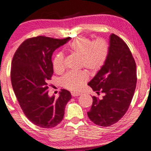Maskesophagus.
I'll use <instances>...</instances> for the list:
<instances>
[{"label": "esophagus", "mask_w": 151, "mask_h": 151, "mask_svg": "<svg viewBox=\"0 0 151 151\" xmlns=\"http://www.w3.org/2000/svg\"><path fill=\"white\" fill-rule=\"evenodd\" d=\"M80 93H73V92H72L71 93V96H73V97H76V96H80Z\"/></svg>", "instance_id": "34e87169"}]
</instances>
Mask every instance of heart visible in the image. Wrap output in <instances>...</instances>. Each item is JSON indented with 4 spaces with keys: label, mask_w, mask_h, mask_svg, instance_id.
Segmentation results:
<instances>
[{
    "label": "heart",
    "mask_w": 151,
    "mask_h": 151,
    "mask_svg": "<svg viewBox=\"0 0 151 151\" xmlns=\"http://www.w3.org/2000/svg\"><path fill=\"white\" fill-rule=\"evenodd\" d=\"M69 50L73 54L80 57L81 66L92 73H96L106 63L109 55V46L102 39L91 42L86 37H78L70 43ZM53 67L55 71L60 73L65 69V56L62 52L55 55L53 59ZM88 80L85 72L70 71L62 78L64 87L74 92H78Z\"/></svg>",
    "instance_id": "heart-1"
}]
</instances>
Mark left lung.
<instances>
[{
	"label": "left lung",
	"mask_w": 151,
	"mask_h": 151,
	"mask_svg": "<svg viewBox=\"0 0 151 151\" xmlns=\"http://www.w3.org/2000/svg\"><path fill=\"white\" fill-rule=\"evenodd\" d=\"M136 64L129 47L114 34L109 38V55L104 66L88 83L102 99L93 96L88 117L96 124L109 127L129 109L136 88Z\"/></svg>",
	"instance_id": "left-lung-1"
}]
</instances>
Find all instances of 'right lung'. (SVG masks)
Segmentation results:
<instances>
[{
  "instance_id": "add662e5",
  "label": "right lung",
  "mask_w": 151,
  "mask_h": 151,
  "mask_svg": "<svg viewBox=\"0 0 151 151\" xmlns=\"http://www.w3.org/2000/svg\"><path fill=\"white\" fill-rule=\"evenodd\" d=\"M37 36L27 39L13 57L11 81L24 114L35 125L50 129L63 120L69 91L61 89L58 98L49 96L48 81L53 73L51 56L55 49L70 40Z\"/></svg>"
}]
</instances>
